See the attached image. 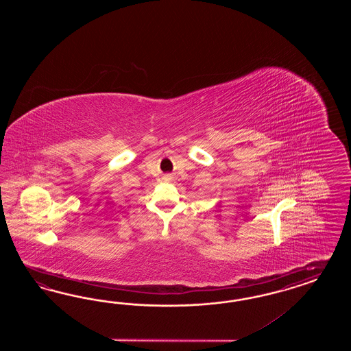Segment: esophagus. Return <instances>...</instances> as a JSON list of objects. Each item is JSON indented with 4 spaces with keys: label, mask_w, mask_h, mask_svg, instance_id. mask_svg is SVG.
Returning <instances> with one entry per match:
<instances>
[{
    "label": "esophagus",
    "mask_w": 351,
    "mask_h": 351,
    "mask_svg": "<svg viewBox=\"0 0 351 351\" xmlns=\"http://www.w3.org/2000/svg\"><path fill=\"white\" fill-rule=\"evenodd\" d=\"M165 179H166V180H171L170 175H166V176H165Z\"/></svg>",
    "instance_id": "1"
}]
</instances>
